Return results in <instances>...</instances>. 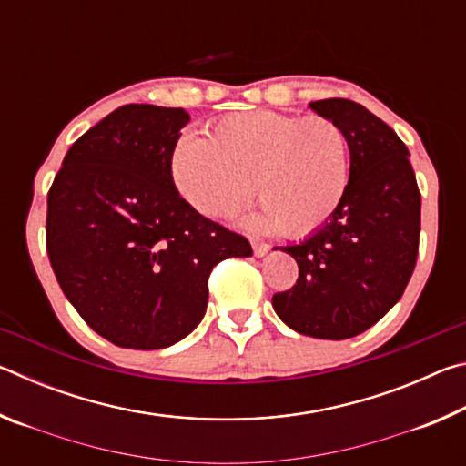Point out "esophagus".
I'll return each mask as SVG.
<instances>
[{"mask_svg": "<svg viewBox=\"0 0 466 466\" xmlns=\"http://www.w3.org/2000/svg\"><path fill=\"white\" fill-rule=\"evenodd\" d=\"M252 244V252H255V257H265L267 250H269V244H265L261 240H250Z\"/></svg>", "mask_w": 466, "mask_h": 466, "instance_id": "esophagus-1", "label": "esophagus"}]
</instances>
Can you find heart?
Segmentation results:
<instances>
[{
    "instance_id": "b5f03b06",
    "label": "heart",
    "mask_w": 466,
    "mask_h": 466,
    "mask_svg": "<svg viewBox=\"0 0 466 466\" xmlns=\"http://www.w3.org/2000/svg\"><path fill=\"white\" fill-rule=\"evenodd\" d=\"M178 191L205 216L222 218L250 199L252 226L306 236L335 214L350 185V144L327 116L275 110L228 115L209 137H180L172 154Z\"/></svg>"
}]
</instances>
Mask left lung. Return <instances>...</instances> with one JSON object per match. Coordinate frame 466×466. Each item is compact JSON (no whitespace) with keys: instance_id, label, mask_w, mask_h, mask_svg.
I'll return each mask as SVG.
<instances>
[{"instance_id":"left-lung-1","label":"left lung","mask_w":466,"mask_h":466,"mask_svg":"<svg viewBox=\"0 0 466 466\" xmlns=\"http://www.w3.org/2000/svg\"><path fill=\"white\" fill-rule=\"evenodd\" d=\"M310 108L345 131L350 185L317 232L281 248L299 273L273 309L298 333L337 341L364 333L403 296L420 250L421 195L407 146L366 106L327 98Z\"/></svg>"}]
</instances>
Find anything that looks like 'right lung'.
I'll return each instance as SVG.
<instances>
[{"label":"right lung","instance_id":"obj_1","mask_svg":"<svg viewBox=\"0 0 466 466\" xmlns=\"http://www.w3.org/2000/svg\"><path fill=\"white\" fill-rule=\"evenodd\" d=\"M187 110L125 105L69 147L46 199V252L92 330L127 350H164L199 325L208 279L244 236L193 209L172 180Z\"/></svg>","mask_w":466,"mask_h":466}]
</instances>
